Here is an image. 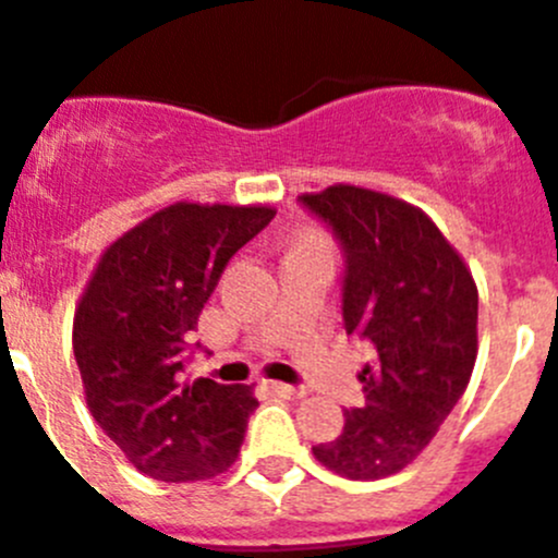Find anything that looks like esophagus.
Instances as JSON below:
<instances>
[{"instance_id": "obj_1", "label": "esophagus", "mask_w": 558, "mask_h": 558, "mask_svg": "<svg viewBox=\"0 0 558 558\" xmlns=\"http://www.w3.org/2000/svg\"><path fill=\"white\" fill-rule=\"evenodd\" d=\"M274 391L279 393V397H284V399H302L304 393V388H299V386H288V383H274Z\"/></svg>"}]
</instances>
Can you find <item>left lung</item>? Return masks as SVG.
<instances>
[{
  "label": "left lung",
  "mask_w": 558,
  "mask_h": 558,
  "mask_svg": "<svg viewBox=\"0 0 558 558\" xmlns=\"http://www.w3.org/2000/svg\"><path fill=\"white\" fill-rule=\"evenodd\" d=\"M299 204L343 248V327L377 352L360 383L366 405L347 411L315 458L352 481L405 470L470 386L477 357V288L425 211L338 184Z\"/></svg>",
  "instance_id": "8db88e82"
}]
</instances>
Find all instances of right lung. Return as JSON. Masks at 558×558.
I'll use <instances>...</instances> for the list:
<instances>
[{"label":"right lung","instance_id":"1","mask_svg":"<svg viewBox=\"0 0 558 558\" xmlns=\"http://www.w3.org/2000/svg\"><path fill=\"white\" fill-rule=\"evenodd\" d=\"M274 215L268 206L172 204L108 245L88 279L72 329L88 411L156 481H206L236 461L259 405L254 391L184 374L220 274Z\"/></svg>","mask_w":558,"mask_h":558}]
</instances>
